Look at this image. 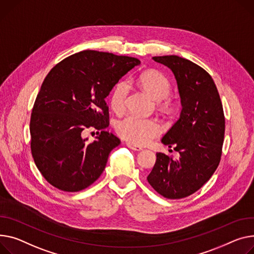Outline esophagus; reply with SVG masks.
I'll use <instances>...</instances> for the list:
<instances>
[{"label":"esophagus","instance_id":"esophagus-1","mask_svg":"<svg viewBox=\"0 0 254 254\" xmlns=\"http://www.w3.org/2000/svg\"><path fill=\"white\" fill-rule=\"evenodd\" d=\"M127 146L129 149L133 150V151H141V150L143 149L141 146L134 145V144H132V143H129V142H127Z\"/></svg>","mask_w":254,"mask_h":254}]
</instances>
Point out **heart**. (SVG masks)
<instances>
[{"mask_svg": "<svg viewBox=\"0 0 254 254\" xmlns=\"http://www.w3.org/2000/svg\"><path fill=\"white\" fill-rule=\"evenodd\" d=\"M140 86L156 100L165 98L171 92L172 84L163 73L156 70L143 72L138 77ZM128 83L126 80L117 82L109 98V104L115 113H123L126 109L128 95ZM165 106H170L166 102ZM115 129L118 136L134 145H145L161 133L162 127L154 118H142L136 115H127L117 122Z\"/></svg>", "mask_w": 254, "mask_h": 254, "instance_id": "heart-1", "label": "heart"}]
</instances>
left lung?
<instances>
[{
	"label": "left lung",
	"mask_w": 254,
	"mask_h": 254,
	"mask_svg": "<svg viewBox=\"0 0 254 254\" xmlns=\"http://www.w3.org/2000/svg\"><path fill=\"white\" fill-rule=\"evenodd\" d=\"M153 60L174 72L183 108L179 121L161 140L179 152L180 159L158 152L147 180L161 196L181 199L198 191L221 161L224 109L212 77L202 67L176 55Z\"/></svg>",
	"instance_id": "obj_1"
}]
</instances>
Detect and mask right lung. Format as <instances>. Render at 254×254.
<instances>
[{
    "label": "right lung",
    "instance_id": "add662e5",
    "mask_svg": "<svg viewBox=\"0 0 254 254\" xmlns=\"http://www.w3.org/2000/svg\"><path fill=\"white\" fill-rule=\"evenodd\" d=\"M137 58L86 50L63 59L47 74L30 116L31 154L42 176L55 188L78 192L103 173L109 153L121 140L109 126L105 98ZM95 128L88 143L82 131Z\"/></svg>",
    "mask_w": 254,
    "mask_h": 254
}]
</instances>
